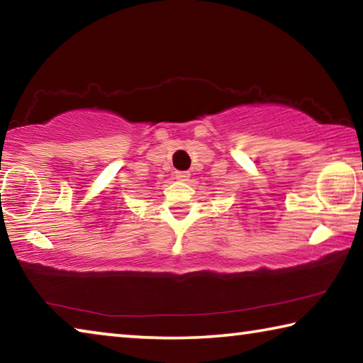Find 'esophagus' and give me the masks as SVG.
<instances>
[{"label": "esophagus", "instance_id": "34e87169", "mask_svg": "<svg viewBox=\"0 0 363 363\" xmlns=\"http://www.w3.org/2000/svg\"><path fill=\"white\" fill-rule=\"evenodd\" d=\"M174 176H176L177 181H187L189 179V173H186V171H176Z\"/></svg>", "mask_w": 363, "mask_h": 363}]
</instances>
